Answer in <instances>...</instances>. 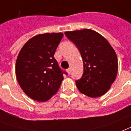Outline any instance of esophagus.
I'll return each instance as SVG.
<instances>
[{"instance_id":"esophagus-1","label":"esophagus","mask_w":131,"mask_h":131,"mask_svg":"<svg viewBox=\"0 0 131 131\" xmlns=\"http://www.w3.org/2000/svg\"><path fill=\"white\" fill-rule=\"evenodd\" d=\"M67 73H69V74H70V73H71V69H67Z\"/></svg>"}]
</instances>
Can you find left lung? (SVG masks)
I'll list each match as a JSON object with an SVG mask.
<instances>
[{
    "mask_svg": "<svg viewBox=\"0 0 131 131\" xmlns=\"http://www.w3.org/2000/svg\"><path fill=\"white\" fill-rule=\"evenodd\" d=\"M64 34L78 47L83 60V74L75 81L79 91L91 97L105 94L117 73V58L114 49L93 30L84 29Z\"/></svg>",
    "mask_w": 131,
    "mask_h": 131,
    "instance_id": "8db88e82",
    "label": "left lung"
}]
</instances>
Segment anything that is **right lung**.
<instances>
[{
    "label": "right lung",
    "instance_id": "obj_1",
    "mask_svg": "<svg viewBox=\"0 0 131 131\" xmlns=\"http://www.w3.org/2000/svg\"><path fill=\"white\" fill-rule=\"evenodd\" d=\"M62 37V33L37 35L25 44L18 56L17 80L25 94L34 100H49L58 92L63 74H67L53 57Z\"/></svg>",
    "mask_w": 131,
    "mask_h": 131
}]
</instances>
